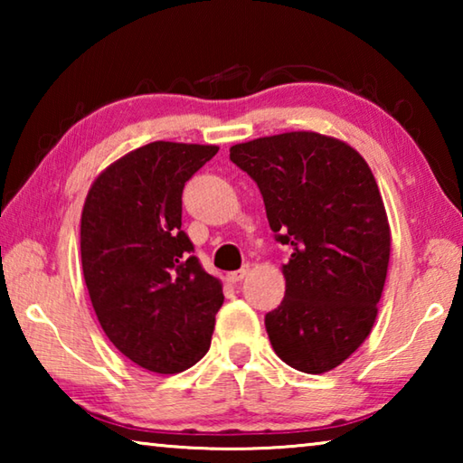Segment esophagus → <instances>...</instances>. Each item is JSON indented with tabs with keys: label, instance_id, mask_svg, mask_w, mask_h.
Segmentation results:
<instances>
[{
	"label": "esophagus",
	"instance_id": "obj_1",
	"mask_svg": "<svg viewBox=\"0 0 463 463\" xmlns=\"http://www.w3.org/2000/svg\"><path fill=\"white\" fill-rule=\"evenodd\" d=\"M247 273H249V265H242L241 269H237V271H231L229 276H226V279H229L231 284H239V281L245 279Z\"/></svg>",
	"mask_w": 463,
	"mask_h": 463
}]
</instances>
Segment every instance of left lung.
<instances>
[{
  "instance_id": "obj_1",
  "label": "left lung",
  "mask_w": 463,
  "mask_h": 463,
  "mask_svg": "<svg viewBox=\"0 0 463 463\" xmlns=\"http://www.w3.org/2000/svg\"><path fill=\"white\" fill-rule=\"evenodd\" d=\"M260 187L276 241L292 247L286 296L265 315L271 347L304 373H325L362 345L378 317L390 261L386 208L365 159L318 132L231 146Z\"/></svg>"
}]
</instances>
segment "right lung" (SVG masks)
<instances>
[{"mask_svg":"<svg viewBox=\"0 0 463 463\" xmlns=\"http://www.w3.org/2000/svg\"><path fill=\"white\" fill-rule=\"evenodd\" d=\"M214 145L155 140L91 184L81 213L85 286L108 339L155 373H179L208 354L221 279L203 271L182 231L184 185Z\"/></svg>","mask_w":463,"mask_h":463,"instance_id":"add662e5","label":"right lung"}]
</instances>
